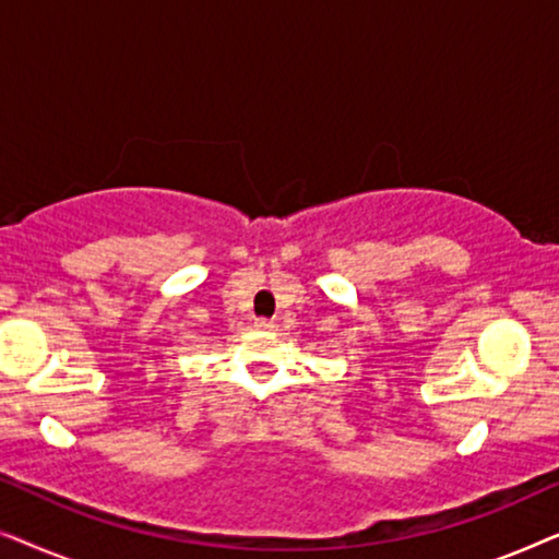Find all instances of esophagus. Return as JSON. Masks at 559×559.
<instances>
[{"label": "esophagus", "instance_id": "1", "mask_svg": "<svg viewBox=\"0 0 559 559\" xmlns=\"http://www.w3.org/2000/svg\"><path fill=\"white\" fill-rule=\"evenodd\" d=\"M259 331H274V320H266V318H259L254 323Z\"/></svg>", "mask_w": 559, "mask_h": 559}]
</instances>
